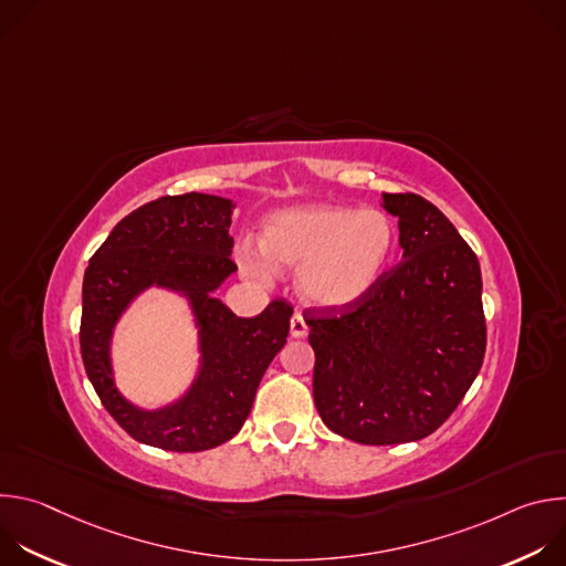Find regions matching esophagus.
I'll return each instance as SVG.
<instances>
[{"mask_svg":"<svg viewBox=\"0 0 566 566\" xmlns=\"http://www.w3.org/2000/svg\"><path fill=\"white\" fill-rule=\"evenodd\" d=\"M291 336L293 338H304L306 336V322H304L300 311H295L293 317H291Z\"/></svg>","mask_w":566,"mask_h":566,"instance_id":"1","label":"esophagus"}]
</instances>
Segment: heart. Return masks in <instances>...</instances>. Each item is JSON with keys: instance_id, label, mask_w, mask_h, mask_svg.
<instances>
[{"instance_id": "heart-1", "label": "heart", "mask_w": 566, "mask_h": 566, "mask_svg": "<svg viewBox=\"0 0 566 566\" xmlns=\"http://www.w3.org/2000/svg\"><path fill=\"white\" fill-rule=\"evenodd\" d=\"M396 249V226L380 210L313 203L269 217L262 253L241 249V266L255 280L297 271L300 297L322 308L363 300L385 275Z\"/></svg>"}]
</instances>
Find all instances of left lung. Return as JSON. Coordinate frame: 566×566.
<instances>
[{
	"label": "left lung",
	"instance_id": "obj_1",
	"mask_svg": "<svg viewBox=\"0 0 566 566\" xmlns=\"http://www.w3.org/2000/svg\"><path fill=\"white\" fill-rule=\"evenodd\" d=\"M398 217L402 260L345 308H306L313 400L325 426L356 443L432 434L457 410L486 354L481 271L428 199L382 195Z\"/></svg>",
	"mask_w": 566,
	"mask_h": 566
}]
</instances>
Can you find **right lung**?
<instances>
[{"label":"right lung","mask_w":566,"mask_h":566,"mask_svg":"<svg viewBox=\"0 0 566 566\" xmlns=\"http://www.w3.org/2000/svg\"><path fill=\"white\" fill-rule=\"evenodd\" d=\"M232 208L230 199L201 192L149 201L116 223L85 271L80 352L87 376L105 410L145 446L201 452L232 439L251 415L266 367L286 345L293 308L284 300H273L255 317H237L212 297L237 271L230 260ZM149 285L191 300L202 349L193 387L154 413L119 396L108 358L117 317Z\"/></svg>","instance_id":"add662e5"}]
</instances>
